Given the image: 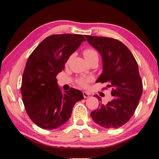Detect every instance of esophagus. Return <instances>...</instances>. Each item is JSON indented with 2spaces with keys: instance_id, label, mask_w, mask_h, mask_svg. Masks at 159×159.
I'll return each instance as SVG.
<instances>
[{
  "instance_id": "1",
  "label": "esophagus",
  "mask_w": 159,
  "mask_h": 159,
  "mask_svg": "<svg viewBox=\"0 0 159 159\" xmlns=\"http://www.w3.org/2000/svg\"><path fill=\"white\" fill-rule=\"evenodd\" d=\"M83 94L84 98H88L89 97V94L87 92H83Z\"/></svg>"
}]
</instances>
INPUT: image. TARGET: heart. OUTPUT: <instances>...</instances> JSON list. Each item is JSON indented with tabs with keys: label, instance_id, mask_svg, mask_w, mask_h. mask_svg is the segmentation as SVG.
<instances>
[{
	"label": "heart",
	"instance_id": "1",
	"mask_svg": "<svg viewBox=\"0 0 159 159\" xmlns=\"http://www.w3.org/2000/svg\"><path fill=\"white\" fill-rule=\"evenodd\" d=\"M83 56L87 62L89 61L94 58H98V54L97 51L94 50L93 48H86L83 51ZM92 80V78L89 77H81L77 80V82L82 87H85L87 83Z\"/></svg>",
	"mask_w": 159,
	"mask_h": 159
}]
</instances>
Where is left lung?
I'll return each mask as SVG.
<instances>
[{"mask_svg": "<svg viewBox=\"0 0 159 159\" xmlns=\"http://www.w3.org/2000/svg\"><path fill=\"white\" fill-rule=\"evenodd\" d=\"M102 57L103 71L97 81L107 83L115 97L106 104L101 102L90 116L105 129L121 127L131 119L139 103L143 83L136 60L131 52L119 40L103 37L85 35ZM98 100L102 98L95 94Z\"/></svg>", "mask_w": 159, "mask_h": 159, "instance_id": "left-lung-1", "label": "left lung"}]
</instances>
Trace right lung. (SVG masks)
Listing matches in <instances>:
<instances>
[{
    "instance_id": "add662e5",
    "label": "right lung",
    "mask_w": 159,
    "mask_h": 159,
    "mask_svg": "<svg viewBox=\"0 0 159 159\" xmlns=\"http://www.w3.org/2000/svg\"><path fill=\"white\" fill-rule=\"evenodd\" d=\"M85 38L82 34H53L44 39L28 57L22 77L23 102L30 120L39 127L55 129L70 119L83 92L71 88L62 92L56 76Z\"/></svg>"
}]
</instances>
